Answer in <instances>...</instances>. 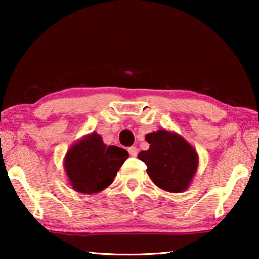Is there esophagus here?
I'll return each instance as SVG.
<instances>
[{"label":"esophagus","mask_w":259,"mask_h":259,"mask_svg":"<svg viewBox=\"0 0 259 259\" xmlns=\"http://www.w3.org/2000/svg\"><path fill=\"white\" fill-rule=\"evenodd\" d=\"M128 153L132 155V157H137L138 154V148L136 146H131L128 147Z\"/></svg>","instance_id":"obj_1"}]
</instances>
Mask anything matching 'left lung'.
Returning a JSON list of instances; mask_svg holds the SVG:
<instances>
[{
	"mask_svg": "<svg viewBox=\"0 0 259 259\" xmlns=\"http://www.w3.org/2000/svg\"><path fill=\"white\" fill-rule=\"evenodd\" d=\"M145 139L150 148L138 158L146 164L152 182L168 192L185 191L198 168L196 150L179 134L166 130L148 133Z\"/></svg>",
	"mask_w": 259,
	"mask_h": 259,
	"instance_id": "8db88e82",
	"label": "left lung"
}]
</instances>
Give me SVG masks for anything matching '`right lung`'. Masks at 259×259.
<instances>
[{
    "mask_svg": "<svg viewBox=\"0 0 259 259\" xmlns=\"http://www.w3.org/2000/svg\"><path fill=\"white\" fill-rule=\"evenodd\" d=\"M128 152L118 146H106L93 132L76 141L65 158L69 183L77 192L93 194L111 185Z\"/></svg>",
    "mask_w": 259,
    "mask_h": 259,
    "instance_id": "right-lung-1",
    "label": "right lung"
}]
</instances>
